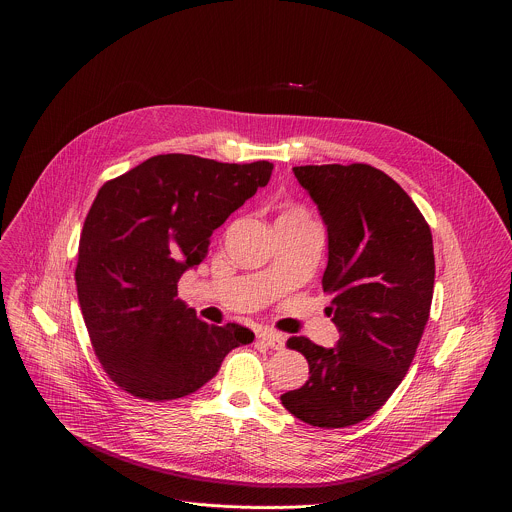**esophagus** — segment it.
<instances>
[{
	"mask_svg": "<svg viewBox=\"0 0 512 512\" xmlns=\"http://www.w3.org/2000/svg\"><path fill=\"white\" fill-rule=\"evenodd\" d=\"M257 338H259L261 342H265V344H267L269 348H273V350H281V348L285 346V336H283L281 332L271 330V328L261 330V332L257 334Z\"/></svg>",
	"mask_w": 512,
	"mask_h": 512,
	"instance_id": "esophagus-1",
	"label": "esophagus"
}]
</instances>
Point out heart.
I'll list each match as a JSON object with an SVG mask.
<instances>
[{"label":"heart","instance_id":"b5f03b06","mask_svg":"<svg viewBox=\"0 0 512 512\" xmlns=\"http://www.w3.org/2000/svg\"><path fill=\"white\" fill-rule=\"evenodd\" d=\"M283 218H308V212L304 208H300V206H289V208H285L281 212L279 221H283Z\"/></svg>","mask_w":512,"mask_h":512}]
</instances>
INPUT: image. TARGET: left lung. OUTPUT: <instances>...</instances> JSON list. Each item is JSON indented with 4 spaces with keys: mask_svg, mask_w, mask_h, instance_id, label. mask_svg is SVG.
I'll list each match as a JSON object with an SVG mask.
<instances>
[{
    "mask_svg": "<svg viewBox=\"0 0 512 512\" xmlns=\"http://www.w3.org/2000/svg\"><path fill=\"white\" fill-rule=\"evenodd\" d=\"M328 229L322 287L340 338L334 348L291 336L310 379L281 395L314 427H348L379 411L407 375L435 279L433 241L409 194L369 164L296 166Z\"/></svg>",
    "mask_w": 512,
    "mask_h": 512,
    "instance_id": "8db88e82",
    "label": "left lung"
}]
</instances>
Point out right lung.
Returning a JSON list of instances; mask_svg holds the SVG:
<instances>
[{
	"mask_svg": "<svg viewBox=\"0 0 512 512\" xmlns=\"http://www.w3.org/2000/svg\"><path fill=\"white\" fill-rule=\"evenodd\" d=\"M273 164L164 154L105 182L85 218L77 294L107 377L145 401L186 397L225 356L253 342L210 326L180 302L178 279L208 255L210 235L269 182Z\"/></svg>",
	"mask_w": 512,
	"mask_h": 512,
	"instance_id": "1",
	"label": "right lung"
}]
</instances>
